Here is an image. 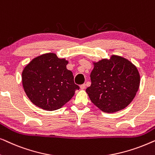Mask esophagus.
Instances as JSON below:
<instances>
[{
  "label": "esophagus",
  "mask_w": 155,
  "mask_h": 155,
  "mask_svg": "<svg viewBox=\"0 0 155 155\" xmlns=\"http://www.w3.org/2000/svg\"><path fill=\"white\" fill-rule=\"evenodd\" d=\"M80 89H81V90H84V89L86 88V84H82L80 86Z\"/></svg>",
  "instance_id": "1"
}]
</instances>
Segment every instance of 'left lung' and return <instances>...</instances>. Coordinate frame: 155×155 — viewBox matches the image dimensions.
Here are the masks:
<instances>
[{
  "instance_id": "obj_1",
  "label": "left lung",
  "mask_w": 155,
  "mask_h": 155,
  "mask_svg": "<svg viewBox=\"0 0 155 155\" xmlns=\"http://www.w3.org/2000/svg\"><path fill=\"white\" fill-rule=\"evenodd\" d=\"M92 63V83L86 89L90 100L107 113L125 109L139 89L140 76L137 67L128 59L117 55Z\"/></svg>"
}]
</instances>
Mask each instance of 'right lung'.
<instances>
[{"label": "right lung", "mask_w": 155, "mask_h": 155, "mask_svg": "<svg viewBox=\"0 0 155 155\" xmlns=\"http://www.w3.org/2000/svg\"><path fill=\"white\" fill-rule=\"evenodd\" d=\"M68 63L65 58L47 53L35 57L25 67L22 86L35 106L46 111L59 109L79 90L74 82L73 73L67 69Z\"/></svg>", "instance_id": "right-lung-1"}]
</instances>
